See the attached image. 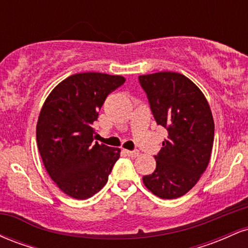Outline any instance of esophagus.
<instances>
[{"label":"esophagus","instance_id":"obj_1","mask_svg":"<svg viewBox=\"0 0 248 248\" xmlns=\"http://www.w3.org/2000/svg\"><path fill=\"white\" fill-rule=\"evenodd\" d=\"M126 154L130 157H136L139 156V150H126Z\"/></svg>","mask_w":248,"mask_h":248}]
</instances>
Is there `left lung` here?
<instances>
[{"mask_svg":"<svg viewBox=\"0 0 248 248\" xmlns=\"http://www.w3.org/2000/svg\"><path fill=\"white\" fill-rule=\"evenodd\" d=\"M139 81L156 124L168 132L154 156L155 171L143 176V183L157 197L178 198L195 186L211 157L215 124L209 102L181 73L140 76Z\"/></svg>","mask_w":248,"mask_h":248,"instance_id":"8db88e82","label":"left lung"}]
</instances>
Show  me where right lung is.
I'll return each instance as SVG.
<instances>
[{
	"label": "right lung",
	"mask_w": 248,
	"mask_h": 248,
	"mask_svg": "<svg viewBox=\"0 0 248 248\" xmlns=\"http://www.w3.org/2000/svg\"><path fill=\"white\" fill-rule=\"evenodd\" d=\"M126 79L121 76L86 72L70 76L45 100L36 138L45 169L70 197L86 199L108 181L121 150L93 143L94 121L110 92Z\"/></svg>",
	"instance_id": "add662e5"
}]
</instances>
